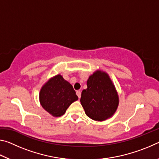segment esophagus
<instances>
[{
  "label": "esophagus",
  "mask_w": 159,
  "mask_h": 159,
  "mask_svg": "<svg viewBox=\"0 0 159 159\" xmlns=\"http://www.w3.org/2000/svg\"><path fill=\"white\" fill-rule=\"evenodd\" d=\"M76 95L79 97V98H80V96H81V92L80 90H77L76 91Z\"/></svg>",
  "instance_id": "1"
}]
</instances>
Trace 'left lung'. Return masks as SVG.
I'll list each match as a JSON object with an SVG mask.
<instances>
[{
	"mask_svg": "<svg viewBox=\"0 0 159 159\" xmlns=\"http://www.w3.org/2000/svg\"><path fill=\"white\" fill-rule=\"evenodd\" d=\"M83 90L80 104L91 119L103 121L111 118L118 106V95L111 79L106 72L98 70L89 76Z\"/></svg>",
	"mask_w": 159,
	"mask_h": 159,
	"instance_id": "obj_1",
	"label": "left lung"
}]
</instances>
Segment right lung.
I'll return each instance as SVG.
<instances>
[{
	"label": "right lung",
	"instance_id": "add662e5",
	"mask_svg": "<svg viewBox=\"0 0 159 159\" xmlns=\"http://www.w3.org/2000/svg\"><path fill=\"white\" fill-rule=\"evenodd\" d=\"M78 99L73 86L60 74L48 80L39 93V100L43 108L55 117L65 114L68 107Z\"/></svg>",
	"mask_w": 159,
	"mask_h": 159
}]
</instances>
